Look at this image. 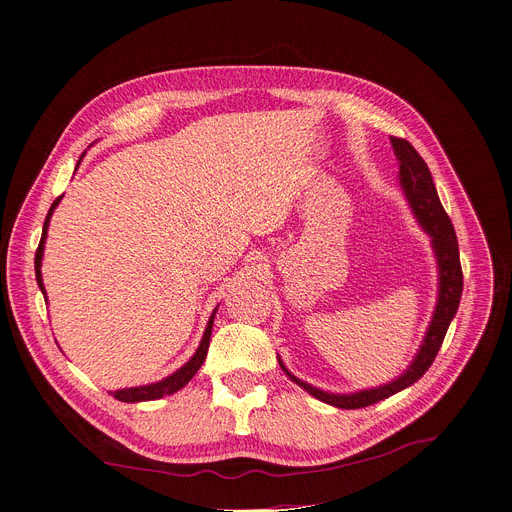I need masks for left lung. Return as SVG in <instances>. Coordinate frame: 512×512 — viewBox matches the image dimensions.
<instances>
[{
    "label": "left lung",
    "instance_id": "8db88e82",
    "mask_svg": "<svg viewBox=\"0 0 512 512\" xmlns=\"http://www.w3.org/2000/svg\"><path fill=\"white\" fill-rule=\"evenodd\" d=\"M390 143H392V149H394V155L398 161V169H400V173H398L400 190L404 192V198H406L418 226L425 230V235H429L435 259H437V275H439L437 304H435L431 322L427 327V333L421 341V347H418L410 365L392 382H386L376 388L349 392V394L324 392V390L296 378L292 371L284 365L282 357H277L282 369L286 371V376L294 384L304 388L316 400L327 402L337 408H345V410L376 404V402L390 398L392 394L412 386L414 382H418L425 376V371L431 367V363L435 361V357L441 349V343L447 335V329H449L453 316L457 314L461 290H463L457 237H455L453 224H451L445 208L441 206L431 171H429L427 163L423 161V157L418 155L416 149L408 141H404V138L390 136Z\"/></svg>",
    "mask_w": 512,
    "mask_h": 512
}]
</instances>
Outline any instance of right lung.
Listing matches in <instances>:
<instances>
[{
  "label": "right lung",
  "mask_w": 512,
  "mask_h": 512,
  "mask_svg": "<svg viewBox=\"0 0 512 512\" xmlns=\"http://www.w3.org/2000/svg\"><path fill=\"white\" fill-rule=\"evenodd\" d=\"M83 157V155H81ZM81 161V159H79ZM79 165V163H77ZM63 200V196H59L49 214H46V220H44V226H42V237H40V245L36 249V257H34V271H36V282H38V288L44 296V302H49V298H46V290H44V284H42V257H44V243H46V237H49V224H51V216L55 212V208L59 206V202ZM216 310H212L210 318H208V324H206V331L202 335V341L196 349V353L185 361L177 371H173L171 376L159 380V382H153V384H147V386H134V388H122V390H116L112 392L116 400L120 402H147V400H159L163 396H169V394H175L177 390H181L185 384H188L196 374L198 369L202 367V363L206 361V355H208V347H210V337H212V327H214V316H216Z\"/></svg>",
  "instance_id": "add662e5"
}]
</instances>
